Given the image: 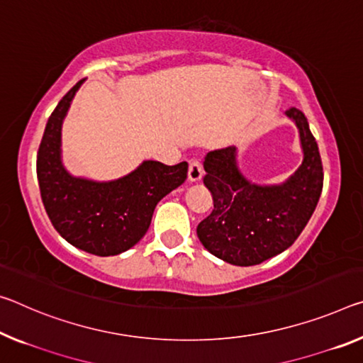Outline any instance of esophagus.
Returning a JSON list of instances; mask_svg holds the SVG:
<instances>
[{
  "mask_svg": "<svg viewBox=\"0 0 363 363\" xmlns=\"http://www.w3.org/2000/svg\"><path fill=\"white\" fill-rule=\"evenodd\" d=\"M203 176V166L200 163V160H192L189 163V181L191 182H197L202 179Z\"/></svg>",
  "mask_w": 363,
  "mask_h": 363,
  "instance_id": "1",
  "label": "esophagus"
}]
</instances>
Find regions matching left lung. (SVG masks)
Segmentation results:
<instances>
[{
    "instance_id": "obj_1",
    "label": "left lung",
    "mask_w": 363,
    "mask_h": 363,
    "mask_svg": "<svg viewBox=\"0 0 363 363\" xmlns=\"http://www.w3.org/2000/svg\"><path fill=\"white\" fill-rule=\"evenodd\" d=\"M296 121L303 161L283 186L262 187L245 181L235 166V148L210 152L205 157L203 184L213 197V211L197 226L206 250L221 260L252 267L284 252L296 242L323 189V164L306 114L287 109Z\"/></svg>"
}]
</instances>
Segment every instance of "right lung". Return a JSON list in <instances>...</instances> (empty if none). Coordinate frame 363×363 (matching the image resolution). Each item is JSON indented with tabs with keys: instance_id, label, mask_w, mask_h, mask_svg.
<instances>
[{
	"instance_id": "add662e5",
	"label": "right lung",
	"mask_w": 363,
	"mask_h": 363,
	"mask_svg": "<svg viewBox=\"0 0 363 363\" xmlns=\"http://www.w3.org/2000/svg\"><path fill=\"white\" fill-rule=\"evenodd\" d=\"M82 82L62 96L45 128L37 153L40 195L51 224L69 244L91 255H118L145 235L155 206L187 179L189 164L145 161L113 182L69 176L60 160L61 124Z\"/></svg>"
}]
</instances>
